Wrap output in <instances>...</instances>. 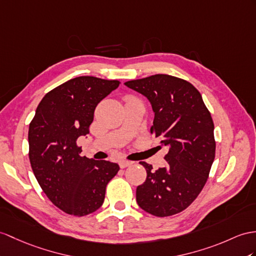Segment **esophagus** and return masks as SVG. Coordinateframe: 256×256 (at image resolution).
I'll use <instances>...</instances> for the list:
<instances>
[{"instance_id": "obj_1", "label": "esophagus", "mask_w": 256, "mask_h": 256, "mask_svg": "<svg viewBox=\"0 0 256 256\" xmlns=\"http://www.w3.org/2000/svg\"><path fill=\"white\" fill-rule=\"evenodd\" d=\"M132 164V162H129V160H120V168H126V167H128V166H130Z\"/></svg>"}]
</instances>
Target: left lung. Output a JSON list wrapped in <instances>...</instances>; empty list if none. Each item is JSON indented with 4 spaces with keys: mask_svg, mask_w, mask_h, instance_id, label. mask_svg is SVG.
<instances>
[{
    "mask_svg": "<svg viewBox=\"0 0 256 256\" xmlns=\"http://www.w3.org/2000/svg\"><path fill=\"white\" fill-rule=\"evenodd\" d=\"M124 84L151 103V134L168 148L166 167L153 170L140 162L146 179L136 188V203L154 216L180 213L200 194L215 158L212 116L200 92L184 79L158 74Z\"/></svg>",
    "mask_w": 256,
    "mask_h": 256,
    "instance_id": "1",
    "label": "left lung"
}]
</instances>
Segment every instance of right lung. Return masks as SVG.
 I'll list each match as a JSON object with an SVG mask.
<instances>
[{
  "instance_id": "1",
  "label": "right lung",
  "mask_w": 256,
  "mask_h": 256,
  "mask_svg": "<svg viewBox=\"0 0 256 256\" xmlns=\"http://www.w3.org/2000/svg\"><path fill=\"white\" fill-rule=\"evenodd\" d=\"M118 80L81 76L43 96L29 124V160L51 202L65 213L84 216L102 206L105 189L120 166L81 156L77 139L89 134L96 105Z\"/></svg>"
}]
</instances>
